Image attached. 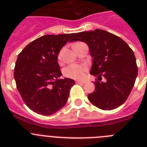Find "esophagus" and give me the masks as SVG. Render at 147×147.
I'll list each match as a JSON object with an SVG mask.
<instances>
[{
  "mask_svg": "<svg viewBox=\"0 0 147 147\" xmlns=\"http://www.w3.org/2000/svg\"><path fill=\"white\" fill-rule=\"evenodd\" d=\"M76 83H79V84H84V83H86V81H85V80H77Z\"/></svg>",
  "mask_w": 147,
  "mask_h": 147,
  "instance_id": "34e87169",
  "label": "esophagus"
}]
</instances>
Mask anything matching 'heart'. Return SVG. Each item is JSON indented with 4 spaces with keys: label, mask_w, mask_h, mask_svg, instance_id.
Listing matches in <instances>:
<instances>
[{
    "label": "heart",
    "mask_w": 147,
    "mask_h": 147,
    "mask_svg": "<svg viewBox=\"0 0 147 147\" xmlns=\"http://www.w3.org/2000/svg\"><path fill=\"white\" fill-rule=\"evenodd\" d=\"M60 59V57H59ZM88 67L86 64H72L67 66L64 69L63 73L67 78L75 80H82L86 76Z\"/></svg>",
    "instance_id": "heart-1"
}]
</instances>
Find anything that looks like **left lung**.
<instances>
[{"instance_id": "8db88e82", "label": "left lung", "mask_w": 147, "mask_h": 147, "mask_svg": "<svg viewBox=\"0 0 147 147\" xmlns=\"http://www.w3.org/2000/svg\"><path fill=\"white\" fill-rule=\"evenodd\" d=\"M72 42L88 45L93 64L90 73L105 78L94 82L95 89L88 94L92 105L102 110H113L127 100L138 75L133 50L121 38L101 29L74 35Z\"/></svg>"}]
</instances>
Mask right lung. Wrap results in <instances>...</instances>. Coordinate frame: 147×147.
<instances>
[{
	"instance_id": "right-lung-1",
	"label": "right lung",
	"mask_w": 147,
	"mask_h": 147,
	"mask_svg": "<svg viewBox=\"0 0 147 147\" xmlns=\"http://www.w3.org/2000/svg\"><path fill=\"white\" fill-rule=\"evenodd\" d=\"M75 34L45 35L29 43L18 55L14 71L16 86L26 105L34 112L52 115L67 103L72 79L62 75L58 55Z\"/></svg>"
}]
</instances>
